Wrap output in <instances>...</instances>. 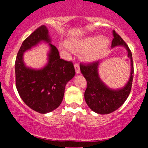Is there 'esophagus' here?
Instances as JSON below:
<instances>
[{"label":"esophagus","mask_w":148,"mask_h":148,"mask_svg":"<svg viewBox=\"0 0 148 148\" xmlns=\"http://www.w3.org/2000/svg\"><path fill=\"white\" fill-rule=\"evenodd\" d=\"M74 69H75L76 74H79L80 73V68H79V65L77 63L74 64Z\"/></svg>","instance_id":"1"}]
</instances>
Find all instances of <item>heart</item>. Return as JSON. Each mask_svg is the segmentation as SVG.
I'll return each instance as SVG.
<instances>
[{
  "label": "heart",
  "instance_id": "obj_1",
  "mask_svg": "<svg viewBox=\"0 0 148 148\" xmlns=\"http://www.w3.org/2000/svg\"><path fill=\"white\" fill-rule=\"evenodd\" d=\"M62 48L71 52V49L82 52V58L88 62L98 60L108 49L110 41L105 36H87L80 38H71Z\"/></svg>",
  "mask_w": 148,
  "mask_h": 148
}]
</instances>
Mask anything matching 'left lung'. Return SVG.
Returning a JSON list of instances; mask_svg holds the SVG:
<instances>
[{"label":"left lung","mask_w":148,"mask_h":148,"mask_svg":"<svg viewBox=\"0 0 148 148\" xmlns=\"http://www.w3.org/2000/svg\"><path fill=\"white\" fill-rule=\"evenodd\" d=\"M112 47L123 46L128 51V57L131 60V74L129 79L123 88L113 90L103 83L99 75L100 61L89 64H80V71L86 79L87 88L85 92V99L88 107L98 114H107L118 110L125 101L130 94L134 77V64L132 54L126 43L117 33L113 30Z\"/></svg>","instance_id":"obj_1"}]
</instances>
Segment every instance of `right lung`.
I'll return each mask as SVG.
<instances>
[{"instance_id":"add662e5","label":"right lung","mask_w":148,"mask_h":148,"mask_svg":"<svg viewBox=\"0 0 148 148\" xmlns=\"http://www.w3.org/2000/svg\"><path fill=\"white\" fill-rule=\"evenodd\" d=\"M41 41L49 42L51 47L48 64L40 70L27 67L23 61L24 52ZM50 42L47 27L40 26L23 41L15 61L19 95L26 105L41 114L50 112L60 106L66 85L75 75L72 62L60 59L58 49Z\"/></svg>"}]
</instances>
